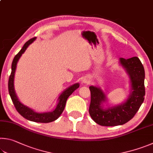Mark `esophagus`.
Instances as JSON below:
<instances>
[{"instance_id": "obj_1", "label": "esophagus", "mask_w": 153, "mask_h": 153, "mask_svg": "<svg viewBox=\"0 0 153 153\" xmlns=\"http://www.w3.org/2000/svg\"><path fill=\"white\" fill-rule=\"evenodd\" d=\"M90 77L88 76L85 77L84 79H83V83H84L85 84H88L89 83H90Z\"/></svg>"}]
</instances>
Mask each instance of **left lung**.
Segmentation results:
<instances>
[{"mask_svg":"<svg viewBox=\"0 0 153 153\" xmlns=\"http://www.w3.org/2000/svg\"><path fill=\"white\" fill-rule=\"evenodd\" d=\"M119 62L129 77L130 90L128 98L123 103L104 108L108 98L102 89L90 86L91 102L89 113L93 120L101 126H114L123 125L134 117L144 101V69L137 57L129 59L120 58Z\"/></svg>","mask_w":153,"mask_h":153,"instance_id":"left-lung-1","label":"left lung"}]
</instances>
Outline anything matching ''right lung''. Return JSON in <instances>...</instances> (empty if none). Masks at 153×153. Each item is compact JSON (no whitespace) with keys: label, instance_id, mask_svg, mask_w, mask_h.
I'll list each match as a JSON object with an SVG mask.
<instances>
[{"label":"right lung","instance_id":"right-lung-1","mask_svg":"<svg viewBox=\"0 0 153 153\" xmlns=\"http://www.w3.org/2000/svg\"><path fill=\"white\" fill-rule=\"evenodd\" d=\"M36 39V37H33L30 39L28 41L25 43L23 48L21 49L17 54L14 57L12 66H11V74L9 77V92L11 100L13 102V104L15 105L16 110L20 114L26 118L27 120L30 121L35 122V123H48L54 121L59 117L60 115L62 114L63 110H64L66 102L68 97L74 92V91L77 90L79 88V84L78 83H76L74 85L69 86L67 89L63 91L60 94V96L58 98V103L55 109L52 111V112H43V113H38L36 112L35 111L33 110L31 108L27 107V105H25L21 102L19 101L17 96H16L15 87H14V78H15V74L16 68V65H17L18 61L20 59L21 55H23V53L26 51L27 48L29 46L30 44H31L33 41Z\"/></svg>","mask_w":153,"mask_h":153}]
</instances>
